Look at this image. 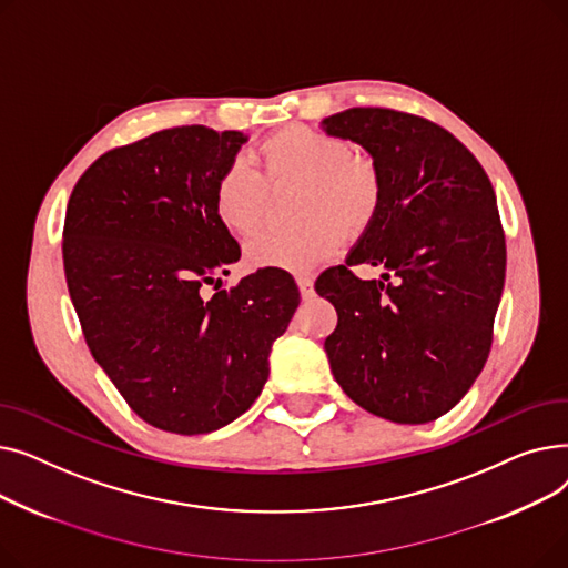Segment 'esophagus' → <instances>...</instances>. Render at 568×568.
Instances as JSON below:
<instances>
[{"label": "esophagus", "mask_w": 568, "mask_h": 568, "mask_svg": "<svg viewBox=\"0 0 568 568\" xmlns=\"http://www.w3.org/2000/svg\"><path fill=\"white\" fill-rule=\"evenodd\" d=\"M296 285H300L302 300H311V296H313V278L308 274H300V276H296Z\"/></svg>", "instance_id": "esophagus-1"}]
</instances>
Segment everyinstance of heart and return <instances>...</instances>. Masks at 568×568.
Returning <instances> with one entry per match:
<instances>
[{
	"label": "heart",
	"mask_w": 568,
	"mask_h": 568,
	"mask_svg": "<svg viewBox=\"0 0 568 568\" xmlns=\"http://www.w3.org/2000/svg\"><path fill=\"white\" fill-rule=\"evenodd\" d=\"M255 156L264 176L244 159L230 161L214 186L219 221L234 234L260 227L268 204V185L300 184L294 230H266L246 244V260L257 268L308 272L334 255L345 230L364 234L379 216L384 174L371 154H354L343 138L294 124L266 135Z\"/></svg>",
	"instance_id": "obj_1"
}]
</instances>
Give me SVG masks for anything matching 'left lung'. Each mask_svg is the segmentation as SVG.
I'll return each instance as SVG.
<instances>
[{
	"mask_svg": "<svg viewBox=\"0 0 568 568\" xmlns=\"http://www.w3.org/2000/svg\"><path fill=\"white\" fill-rule=\"evenodd\" d=\"M324 131L359 142L379 163L384 202L347 264L315 290L338 313L324 341L343 392L394 424L449 412L484 371L506 274L495 191L469 149L430 119L349 108ZM385 268L362 282L351 266Z\"/></svg>",
	"mask_w": 568,
	"mask_h": 568,
	"instance_id": "1",
	"label": "left lung"
}]
</instances>
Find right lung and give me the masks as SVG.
<instances>
[{
	"mask_svg": "<svg viewBox=\"0 0 568 568\" xmlns=\"http://www.w3.org/2000/svg\"><path fill=\"white\" fill-rule=\"evenodd\" d=\"M244 142L174 126L114 146L67 206L64 274L87 347L142 422L176 435L219 430L255 403L300 306L283 268L219 290L242 251L214 186ZM202 284L217 292L202 297Z\"/></svg>",
	"mask_w": 568,
	"mask_h": 568,
	"instance_id": "add662e5",
	"label": "right lung"
}]
</instances>
